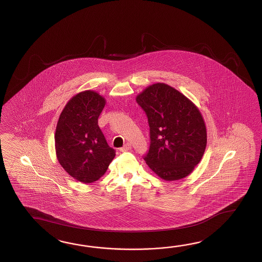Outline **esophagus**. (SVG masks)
<instances>
[{"label": "esophagus", "mask_w": 262, "mask_h": 262, "mask_svg": "<svg viewBox=\"0 0 262 262\" xmlns=\"http://www.w3.org/2000/svg\"><path fill=\"white\" fill-rule=\"evenodd\" d=\"M131 149H132V145L130 143H126V144L123 145V148H121L120 150L121 151H126V150H130Z\"/></svg>", "instance_id": "esophagus-1"}]
</instances>
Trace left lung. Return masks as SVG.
Here are the masks:
<instances>
[{"label": "left lung", "instance_id": "8db88e82", "mask_svg": "<svg viewBox=\"0 0 262 262\" xmlns=\"http://www.w3.org/2000/svg\"><path fill=\"white\" fill-rule=\"evenodd\" d=\"M136 100L150 126L146 164L163 180L185 178L206 149V125L199 107L178 90L161 82L145 88Z\"/></svg>", "mask_w": 262, "mask_h": 262}]
</instances>
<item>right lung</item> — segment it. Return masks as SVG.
I'll use <instances>...</instances> for the list:
<instances>
[{"instance_id":"right-lung-1","label":"right lung","mask_w":262,"mask_h":262,"mask_svg":"<svg viewBox=\"0 0 262 262\" xmlns=\"http://www.w3.org/2000/svg\"><path fill=\"white\" fill-rule=\"evenodd\" d=\"M105 105V97L97 92H80L67 102L56 126L58 162L72 178L83 184L99 180L115 156L98 126Z\"/></svg>"}]
</instances>
